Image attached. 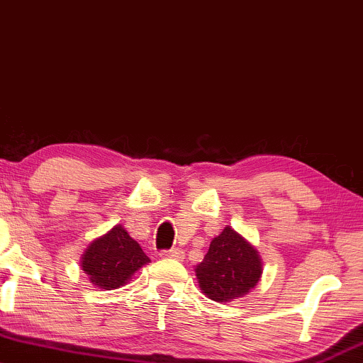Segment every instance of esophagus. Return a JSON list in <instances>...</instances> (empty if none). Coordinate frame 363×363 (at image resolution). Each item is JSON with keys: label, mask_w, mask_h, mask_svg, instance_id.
Returning <instances> with one entry per match:
<instances>
[{"label": "esophagus", "mask_w": 363, "mask_h": 363, "mask_svg": "<svg viewBox=\"0 0 363 363\" xmlns=\"http://www.w3.org/2000/svg\"><path fill=\"white\" fill-rule=\"evenodd\" d=\"M161 258H172V259H182L184 258V250L181 248H171V250H162L160 253Z\"/></svg>", "instance_id": "esophagus-1"}]
</instances>
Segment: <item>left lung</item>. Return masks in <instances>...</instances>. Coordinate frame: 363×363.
I'll list each match as a JSON object with an SVG mask.
<instances>
[{"label": "left lung", "mask_w": 363, "mask_h": 363, "mask_svg": "<svg viewBox=\"0 0 363 363\" xmlns=\"http://www.w3.org/2000/svg\"><path fill=\"white\" fill-rule=\"evenodd\" d=\"M262 272L257 248L228 225L212 240L202 263L196 267L199 288L217 303L248 294L262 278Z\"/></svg>", "instance_id": "obj_1"}]
</instances>
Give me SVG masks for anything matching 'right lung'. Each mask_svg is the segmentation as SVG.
Masks as SVG:
<instances>
[{"mask_svg": "<svg viewBox=\"0 0 363 363\" xmlns=\"http://www.w3.org/2000/svg\"><path fill=\"white\" fill-rule=\"evenodd\" d=\"M146 263L150 258L121 225L95 238L80 259L84 273L100 289L121 288Z\"/></svg>", "mask_w": 363, "mask_h": 363, "instance_id": "1", "label": "right lung"}]
</instances>
